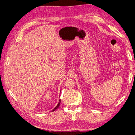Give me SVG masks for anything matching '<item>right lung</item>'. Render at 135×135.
I'll list each match as a JSON object with an SVG mask.
<instances>
[{
  "label": "right lung",
  "mask_w": 135,
  "mask_h": 135,
  "mask_svg": "<svg viewBox=\"0 0 135 135\" xmlns=\"http://www.w3.org/2000/svg\"><path fill=\"white\" fill-rule=\"evenodd\" d=\"M60 103H61V99H60L59 100V103H58V104L57 105V106H56V107L54 109H53V110H52V112H54L55 111V110H56L59 107H60Z\"/></svg>",
  "instance_id": "1"
}]
</instances>
